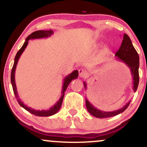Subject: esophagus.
<instances>
[{"label":"esophagus","instance_id":"esophagus-1","mask_svg":"<svg viewBox=\"0 0 147 147\" xmlns=\"http://www.w3.org/2000/svg\"><path fill=\"white\" fill-rule=\"evenodd\" d=\"M79 75L80 77L83 78H86L88 77V73H87V71H85L84 69H79Z\"/></svg>","mask_w":147,"mask_h":147}]
</instances>
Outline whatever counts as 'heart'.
Listing matches in <instances>:
<instances>
[{"mask_svg": "<svg viewBox=\"0 0 147 147\" xmlns=\"http://www.w3.org/2000/svg\"><path fill=\"white\" fill-rule=\"evenodd\" d=\"M105 50H107V48H106V49H105Z\"/></svg>", "mask_w": 147, "mask_h": 147, "instance_id": "b5f03b06", "label": "heart"}]
</instances>
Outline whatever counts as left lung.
<instances>
[{"label":"left lung","mask_w":147,"mask_h":147,"mask_svg":"<svg viewBox=\"0 0 147 147\" xmlns=\"http://www.w3.org/2000/svg\"><path fill=\"white\" fill-rule=\"evenodd\" d=\"M115 56L117 57V60L125 63L131 71V76L133 77V89L136 92L137 90L139 83V56L136 50L134 47L129 37L126 34H124L121 45L115 53ZM85 89H86V83L84 82ZM85 104L88 112L94 117L98 118H107L114 117L120 113H123L130 104V101L127 102L123 108L119 110L112 112H105L96 109L87 99H85Z\"/></svg>","instance_id":"8db88e82"}]
</instances>
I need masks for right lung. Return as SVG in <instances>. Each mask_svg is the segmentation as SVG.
Masks as SVG:
<instances>
[{
    "mask_svg": "<svg viewBox=\"0 0 147 147\" xmlns=\"http://www.w3.org/2000/svg\"><path fill=\"white\" fill-rule=\"evenodd\" d=\"M53 34V32L52 30H38L35 31V32H32V34H30L27 37L26 41L24 42L23 46L21 47L19 51H18L17 54L15 57V60H14V64L13 66L12 70H11V85L13 87V92L17 100H18L19 105L21 106L22 107H23L24 109L28 111L32 114L36 115V116H39V117H49L51 116V115H54L56 113L57 111L60 110L62 104V100L64 96V92H66V88L68 87V85L70 84V83L71 82L72 80L77 79L78 77V70H74L73 72H71L70 75H68L67 77H66L64 79V83H63V87H62V96L60 98V100L57 102V103L53 106V107L50 108L49 110H42V111H38V110H34V109H32L30 107H28L26 105H25L24 104L23 102L21 101V100L19 98L18 96V92H17V87L16 85V81H15V72H16V68L17 64H18V60H19L20 57L21 56L22 53H23V51L25 50L26 47L28 45V40L30 39H35V38H47V37L51 36L52 34Z\"/></svg>",
    "mask_w": 147,
    "mask_h": 147,
    "instance_id": "right-lung-1",
    "label": "right lung"
}]
</instances>
